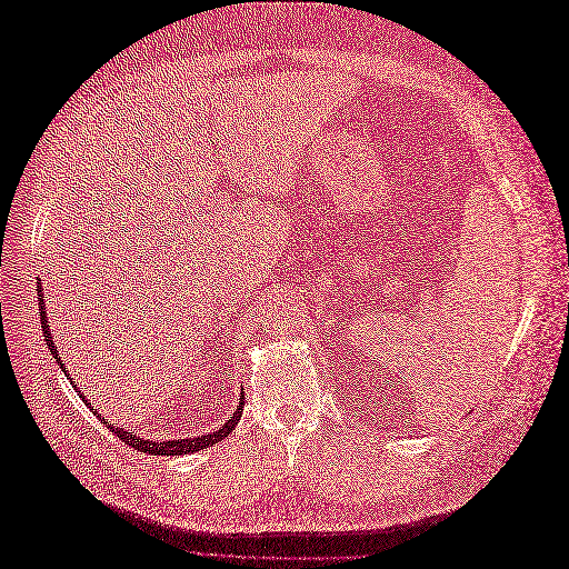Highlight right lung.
Listing matches in <instances>:
<instances>
[{
	"instance_id": "obj_1",
	"label": "right lung",
	"mask_w": 569,
	"mask_h": 569,
	"mask_svg": "<svg viewBox=\"0 0 569 569\" xmlns=\"http://www.w3.org/2000/svg\"><path fill=\"white\" fill-rule=\"evenodd\" d=\"M42 291V284H38V299H40V322H42V332H44V339H47V347H49V351L54 353V358L59 360V366H61V370L68 375V370H66V363H61V358H59V351L54 349V341H51V332H49V325H47V316H44V297L40 295ZM82 396V393H80ZM88 403V401H84ZM90 406V403H88ZM242 408H244V403H239V408L234 410V416L222 425L220 429H216V432H211V435H201V437H189V439H176V441H149V439H140L137 437L134 432H128V429H123V427H111L113 429V435H118V439H123L128 446H132L134 451H142V453H151V456H182V453H194V451H201V449H206V446H211V443H218L220 439H226L232 429H234V425H237V420L242 418ZM90 410L94 412V416L99 418V420H104L99 416V410H94L92 406H90Z\"/></svg>"
}]
</instances>
